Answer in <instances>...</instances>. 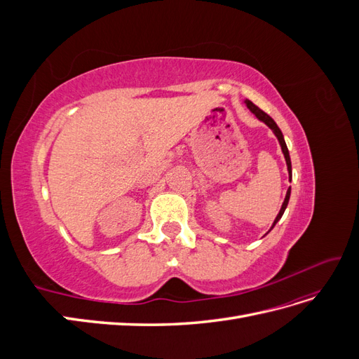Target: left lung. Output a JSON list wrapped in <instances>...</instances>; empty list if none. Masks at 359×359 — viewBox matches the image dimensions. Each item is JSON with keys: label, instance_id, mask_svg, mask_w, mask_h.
Wrapping results in <instances>:
<instances>
[{"label": "left lung", "instance_id": "left-lung-1", "mask_svg": "<svg viewBox=\"0 0 359 359\" xmlns=\"http://www.w3.org/2000/svg\"><path fill=\"white\" fill-rule=\"evenodd\" d=\"M245 104H247V107L250 111H252L255 115H256V118L257 119H260V121L262 123H265L271 130H273L274 132V135L277 136V139H278V142H280V147H281V151H283V154H285V158H286V165H287V172H289V180H292V163H290V156H289V149H287V147H286V142H285V137H283V133H281V130L278 128V126L276 124V121L273 118H271L268 114H265L262 109H259V107L255 104V103H252L250 100H245ZM289 198H290V187L287 189V193H286V198H285V202H283V205H281V208H280V212L277 214V217H276V220H274V223H273V226H271V229H273V227L277 224V222L281 219V215H283V212H285V210H286V206H287V203H289ZM271 229L268 231V232H271Z\"/></svg>", "mask_w": 359, "mask_h": 359}]
</instances>
